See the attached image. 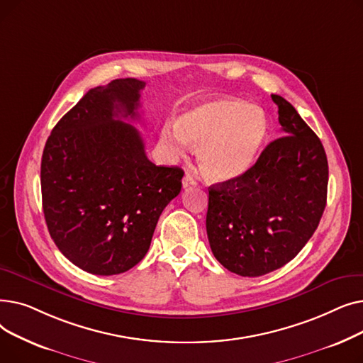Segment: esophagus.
I'll return each mask as SVG.
<instances>
[{"label": "esophagus", "instance_id": "34e87169", "mask_svg": "<svg viewBox=\"0 0 363 363\" xmlns=\"http://www.w3.org/2000/svg\"><path fill=\"white\" fill-rule=\"evenodd\" d=\"M197 182H196V179L189 175V174H186L185 177H184V179H182V186L186 189V188H189V186H194Z\"/></svg>", "mask_w": 363, "mask_h": 363}]
</instances>
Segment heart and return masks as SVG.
<instances>
[{"label":"heart","mask_w":363,"mask_h":363,"mask_svg":"<svg viewBox=\"0 0 363 363\" xmlns=\"http://www.w3.org/2000/svg\"><path fill=\"white\" fill-rule=\"evenodd\" d=\"M266 135L268 119L263 110L234 97L200 103L160 132L172 156H184L191 144L197 145L203 175L215 182L244 175L255 164Z\"/></svg>","instance_id":"obj_1"}]
</instances>
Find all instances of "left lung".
<instances>
[{"instance_id":"8db88e82","label":"left lung","mask_w":363,"mask_h":363,"mask_svg":"<svg viewBox=\"0 0 363 363\" xmlns=\"http://www.w3.org/2000/svg\"><path fill=\"white\" fill-rule=\"evenodd\" d=\"M281 138L237 179L208 188L207 238L218 262L262 277L293 260L316 231L327 204L328 162L316 133L281 95Z\"/></svg>"}]
</instances>
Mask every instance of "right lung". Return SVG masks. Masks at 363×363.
<instances>
[{"label":"right lung","mask_w":363,"mask_h":363,"mask_svg":"<svg viewBox=\"0 0 363 363\" xmlns=\"http://www.w3.org/2000/svg\"><path fill=\"white\" fill-rule=\"evenodd\" d=\"M145 82L114 79L89 89L59 121L41 162L43 208L50 235L73 264L118 275L147 255L163 208L184 170L156 166L137 128Z\"/></svg>","instance_id":"1"}]
</instances>
